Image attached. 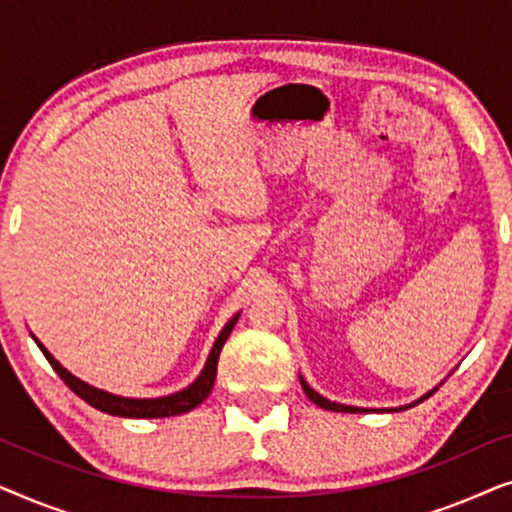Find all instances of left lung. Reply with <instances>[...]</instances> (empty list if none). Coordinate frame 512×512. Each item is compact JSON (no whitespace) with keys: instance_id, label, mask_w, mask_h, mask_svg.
I'll return each instance as SVG.
<instances>
[{"instance_id":"8db88e82","label":"left lung","mask_w":512,"mask_h":512,"mask_svg":"<svg viewBox=\"0 0 512 512\" xmlns=\"http://www.w3.org/2000/svg\"><path fill=\"white\" fill-rule=\"evenodd\" d=\"M300 377V387H303V391H305V396L310 398L312 403H317L319 408H324V410H333V412H370V408H356V405H345V403H335V401H328L326 396H321L319 391H314L310 384L305 382V377L303 375H298ZM440 387V384H438ZM438 387H433L431 391H426V394L422 396V398H417V401H412V403H408V405H401V408H389L387 412H398V410H408V408H412V405H417V403H422V401H426V398L429 396H433L438 391Z\"/></svg>"}]
</instances>
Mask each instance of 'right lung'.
<instances>
[{"instance_id": "add662e5", "label": "right lung", "mask_w": 512, "mask_h": 512, "mask_svg": "<svg viewBox=\"0 0 512 512\" xmlns=\"http://www.w3.org/2000/svg\"><path fill=\"white\" fill-rule=\"evenodd\" d=\"M237 319H240V312L233 314V319L228 321L226 326L221 328L219 338L214 340L212 345V352H209L207 361H205V368L200 370V375L195 377V380L184 387L177 394H170V396H158V398H130V396H118V394H109V391L104 389H97L93 384L79 380V377L69 373V370L62 366V363L55 359V356L48 352V349L41 345V342L34 338V333H30L34 342H37V347L44 352V356L51 363L55 373H58L62 380L69 389L74 391L76 396H81L83 401L88 405H93L100 412H107V415H114V417H135V419H151V417H174V415H184V412L198 408V405L205 401L209 396V391L214 387V380H216V363H219V354L223 345H226L230 331H233Z\"/></svg>"}]
</instances>
